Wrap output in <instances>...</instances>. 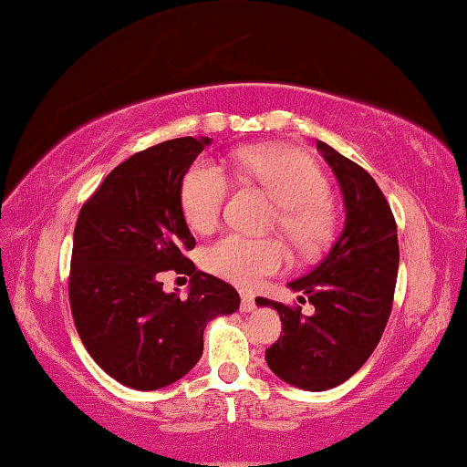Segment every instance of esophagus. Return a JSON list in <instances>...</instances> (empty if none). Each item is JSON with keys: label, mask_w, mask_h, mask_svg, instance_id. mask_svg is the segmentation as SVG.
I'll return each mask as SVG.
<instances>
[{"label": "esophagus", "mask_w": 467, "mask_h": 467, "mask_svg": "<svg viewBox=\"0 0 467 467\" xmlns=\"http://www.w3.org/2000/svg\"><path fill=\"white\" fill-rule=\"evenodd\" d=\"M256 308V304H254V297L252 296H248V294H242V304H240V310L242 312H252Z\"/></svg>", "instance_id": "esophagus-1"}]
</instances>
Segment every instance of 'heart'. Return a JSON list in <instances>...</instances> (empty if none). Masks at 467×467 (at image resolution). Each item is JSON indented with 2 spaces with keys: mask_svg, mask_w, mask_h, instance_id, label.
<instances>
[{
  "mask_svg": "<svg viewBox=\"0 0 467 467\" xmlns=\"http://www.w3.org/2000/svg\"><path fill=\"white\" fill-rule=\"evenodd\" d=\"M240 171L269 192L279 204L275 223L292 246L312 254L325 246L333 232L328 209V182L310 157L294 149H246L235 157ZM229 192L225 171L201 159L183 175L182 211L196 232H211L219 223ZM204 266L221 279L240 287H254L277 273L285 250L277 240H250L229 234L204 252Z\"/></svg>",
  "mask_w": 467,
  "mask_h": 467,
  "instance_id": "1",
  "label": "heart"
}]
</instances>
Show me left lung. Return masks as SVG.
Returning <instances> with one entry per match:
<instances>
[{"label": "left lung", "instance_id": "8db88e82", "mask_svg": "<svg viewBox=\"0 0 467 467\" xmlns=\"http://www.w3.org/2000/svg\"><path fill=\"white\" fill-rule=\"evenodd\" d=\"M317 149L339 182L346 223L323 261L287 284L302 294L297 300L315 306V315L256 297L258 306L279 312L284 328L265 351L266 364L304 391L346 383L368 360L391 315L400 266L397 225L377 182L327 142L317 140Z\"/></svg>", "mask_w": 467, "mask_h": 467}]
</instances>
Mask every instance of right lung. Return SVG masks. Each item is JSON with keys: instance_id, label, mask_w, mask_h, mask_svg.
I'll list each match as a JSON object with an SVG mask.
<instances>
[{"instance_id": "right-lung-1", "label": "right lung", "mask_w": 467, "mask_h": 467, "mask_svg": "<svg viewBox=\"0 0 467 467\" xmlns=\"http://www.w3.org/2000/svg\"><path fill=\"white\" fill-rule=\"evenodd\" d=\"M209 144L206 136H183L136 152L107 175L76 221V331L93 360L130 389L180 380L201 360L204 327L240 308L232 285L186 258L196 240L182 211V182ZM163 270L189 275L188 298L162 292Z\"/></svg>"}]
</instances>
